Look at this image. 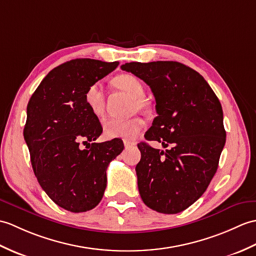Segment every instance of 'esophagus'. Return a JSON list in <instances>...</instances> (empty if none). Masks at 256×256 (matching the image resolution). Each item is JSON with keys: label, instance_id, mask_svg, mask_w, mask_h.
Instances as JSON below:
<instances>
[{"label": "esophagus", "instance_id": "1", "mask_svg": "<svg viewBox=\"0 0 256 256\" xmlns=\"http://www.w3.org/2000/svg\"><path fill=\"white\" fill-rule=\"evenodd\" d=\"M124 148H126V149H128V148H132V146H136L134 142H132V141H128V140H124Z\"/></svg>", "mask_w": 256, "mask_h": 256}]
</instances>
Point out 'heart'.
I'll list each match as a JSON object with an SVG mask.
<instances>
[{"instance_id": "1", "label": "heart", "mask_w": 256, "mask_h": 256, "mask_svg": "<svg viewBox=\"0 0 256 256\" xmlns=\"http://www.w3.org/2000/svg\"><path fill=\"white\" fill-rule=\"evenodd\" d=\"M115 84L120 90L136 98L139 106L144 105V100L141 98L144 95V88L137 76L132 74L119 76L115 78ZM84 100L90 112L95 115H100L105 105L103 84L100 82L90 84L85 92ZM142 127L144 122L138 118L129 119V120H119V119L110 118L104 122V134L107 138H122L130 140L137 137Z\"/></svg>"}]
</instances>
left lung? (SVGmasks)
<instances>
[{"label": "left lung", "mask_w": 256, "mask_h": 256, "mask_svg": "<svg viewBox=\"0 0 256 256\" xmlns=\"http://www.w3.org/2000/svg\"><path fill=\"white\" fill-rule=\"evenodd\" d=\"M122 69L144 80L156 98L158 116L144 138L171 146L164 152L138 144L140 196L158 212H183L217 172L226 144L222 107L205 78L180 62H130Z\"/></svg>", "instance_id": "8db88e82"}]
</instances>
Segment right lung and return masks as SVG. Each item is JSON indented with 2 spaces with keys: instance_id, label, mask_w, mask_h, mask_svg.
Instances as JSON below:
<instances>
[{
  "instance_id": "right-lung-1",
  "label": "right lung",
  "mask_w": 256,
  "mask_h": 256,
  "mask_svg": "<svg viewBox=\"0 0 256 256\" xmlns=\"http://www.w3.org/2000/svg\"><path fill=\"white\" fill-rule=\"evenodd\" d=\"M119 62L74 59L51 70L27 105L24 139L38 183L56 205L84 212L98 205L108 164L124 150L122 141L98 144L103 128L84 95ZM92 142V144L88 142ZM88 146L82 150L80 144Z\"/></svg>"
}]
</instances>
